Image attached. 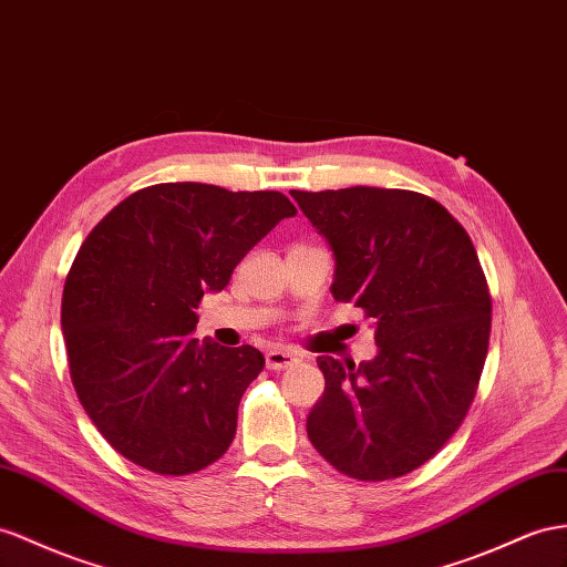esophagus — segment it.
<instances>
[{
    "label": "esophagus",
    "mask_w": 567,
    "mask_h": 567,
    "mask_svg": "<svg viewBox=\"0 0 567 567\" xmlns=\"http://www.w3.org/2000/svg\"><path fill=\"white\" fill-rule=\"evenodd\" d=\"M299 357L295 352H285V350H270L266 354V367L272 371H282L287 367H295Z\"/></svg>",
    "instance_id": "esophagus-1"
}]
</instances>
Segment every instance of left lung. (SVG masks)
I'll use <instances>...</instances> for the list:
<instances>
[{"instance_id": "8db88e82", "label": "left lung", "mask_w": 567, "mask_h": 567, "mask_svg": "<svg viewBox=\"0 0 567 567\" xmlns=\"http://www.w3.org/2000/svg\"><path fill=\"white\" fill-rule=\"evenodd\" d=\"M336 258L330 292L364 309L371 361L318 357L309 441L338 472L385 482L422 467L476 393L491 297L474 244L439 200L404 188L289 192Z\"/></svg>"}]
</instances>
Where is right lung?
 I'll return each instance as SVG.
<instances>
[{
  "label": "right lung",
  "instance_id": "right-lung-1",
  "mask_svg": "<svg viewBox=\"0 0 567 567\" xmlns=\"http://www.w3.org/2000/svg\"><path fill=\"white\" fill-rule=\"evenodd\" d=\"M297 208L280 192L155 184L100 220L74 258L62 332L76 395L120 455L155 474H194L225 455L256 347L192 332L198 301Z\"/></svg>",
  "mask_w": 567,
  "mask_h": 567
}]
</instances>
